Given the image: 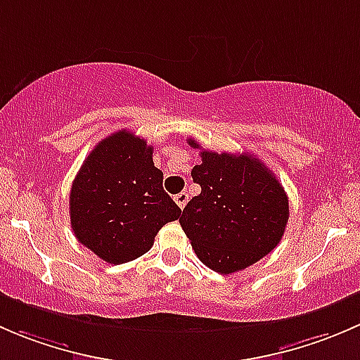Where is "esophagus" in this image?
Masks as SVG:
<instances>
[{
    "label": "esophagus",
    "mask_w": 360,
    "mask_h": 360,
    "mask_svg": "<svg viewBox=\"0 0 360 360\" xmlns=\"http://www.w3.org/2000/svg\"><path fill=\"white\" fill-rule=\"evenodd\" d=\"M174 200H176L177 205H179V209H184V205L188 203V193H177L176 197H174Z\"/></svg>",
    "instance_id": "esophagus-1"
}]
</instances>
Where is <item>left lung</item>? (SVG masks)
<instances>
[{
	"label": "left lung",
	"mask_w": 360,
	"mask_h": 360,
	"mask_svg": "<svg viewBox=\"0 0 360 360\" xmlns=\"http://www.w3.org/2000/svg\"><path fill=\"white\" fill-rule=\"evenodd\" d=\"M188 143L200 148L195 139ZM191 177L200 195L179 223L198 259L217 274H235L271 252L289 219V200L271 170L252 155L200 151Z\"/></svg>",
	"instance_id": "left-lung-1"
}]
</instances>
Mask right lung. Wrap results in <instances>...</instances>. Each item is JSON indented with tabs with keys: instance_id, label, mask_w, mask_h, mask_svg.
<instances>
[{
	"instance_id": "1",
	"label": "right lung",
	"mask_w": 360,
	"mask_h": 360,
	"mask_svg": "<svg viewBox=\"0 0 360 360\" xmlns=\"http://www.w3.org/2000/svg\"><path fill=\"white\" fill-rule=\"evenodd\" d=\"M153 148L129 130L101 141L83 162L69 193L71 228L79 244L111 264L151 249L181 209L162 186Z\"/></svg>"
}]
</instances>
